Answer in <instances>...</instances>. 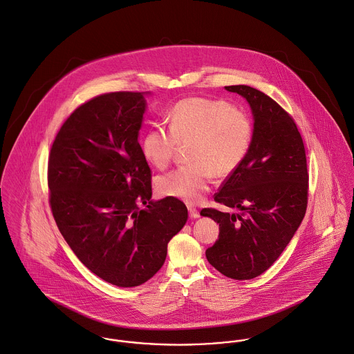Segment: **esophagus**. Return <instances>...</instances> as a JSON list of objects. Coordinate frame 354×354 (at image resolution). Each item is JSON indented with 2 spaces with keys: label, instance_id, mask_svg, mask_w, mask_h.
I'll use <instances>...</instances> for the list:
<instances>
[{
  "label": "esophagus",
  "instance_id": "esophagus-1",
  "mask_svg": "<svg viewBox=\"0 0 354 354\" xmlns=\"http://www.w3.org/2000/svg\"><path fill=\"white\" fill-rule=\"evenodd\" d=\"M189 214L192 218H198L199 217V212L196 210L194 206H189Z\"/></svg>",
  "mask_w": 354,
  "mask_h": 354
}]
</instances>
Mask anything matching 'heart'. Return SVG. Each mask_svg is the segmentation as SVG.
I'll return each instance as SVG.
<instances>
[{"mask_svg":"<svg viewBox=\"0 0 354 354\" xmlns=\"http://www.w3.org/2000/svg\"><path fill=\"white\" fill-rule=\"evenodd\" d=\"M168 127L151 126L142 140L144 158L156 168H165L179 147H186L190 164L179 167L158 180L162 196L187 203L199 202L212 178L231 176L247 158L252 142V122L247 113L225 100L192 96L174 104Z\"/></svg>","mask_w":354,"mask_h":354,"instance_id":"b5f03b06","label":"heart"}]
</instances>
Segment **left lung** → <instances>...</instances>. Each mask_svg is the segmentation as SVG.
I'll use <instances>...</instances> for the list:
<instances>
[{"instance_id":"8db88e82","label":"left lung","mask_w":354,"mask_h":354,"mask_svg":"<svg viewBox=\"0 0 354 354\" xmlns=\"http://www.w3.org/2000/svg\"><path fill=\"white\" fill-rule=\"evenodd\" d=\"M225 89L250 103L254 133L247 158L213 196L240 212L201 210L220 227L206 258L225 277L251 279L274 263L306 216L307 156L295 119L270 96L248 85Z\"/></svg>"}]
</instances>
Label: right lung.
Instances as JSON below:
<instances>
[{"label": "right lung", "mask_w": 354, "mask_h": 354, "mask_svg": "<svg viewBox=\"0 0 354 354\" xmlns=\"http://www.w3.org/2000/svg\"><path fill=\"white\" fill-rule=\"evenodd\" d=\"M144 111L141 92L92 97L64 122L47 164L59 232L93 274L122 288L158 273L189 217L178 198L151 201L152 171L138 142Z\"/></svg>", "instance_id": "obj_1"}]
</instances>
